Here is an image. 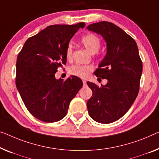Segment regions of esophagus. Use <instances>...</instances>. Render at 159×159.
<instances>
[{
	"label": "esophagus",
	"instance_id": "1",
	"mask_svg": "<svg viewBox=\"0 0 159 159\" xmlns=\"http://www.w3.org/2000/svg\"><path fill=\"white\" fill-rule=\"evenodd\" d=\"M83 84H84V86H86V80H83Z\"/></svg>",
	"mask_w": 159,
	"mask_h": 159
}]
</instances>
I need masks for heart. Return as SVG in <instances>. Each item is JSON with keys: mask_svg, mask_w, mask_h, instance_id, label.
<instances>
[{"mask_svg": "<svg viewBox=\"0 0 159 159\" xmlns=\"http://www.w3.org/2000/svg\"><path fill=\"white\" fill-rule=\"evenodd\" d=\"M80 42L84 45L90 53H96L99 51L101 48V41L100 38L96 34H88L84 36H83L80 39ZM73 53V46L71 44H68L66 50V56L68 59H70L72 56ZM93 70V67L91 66H83L79 64H75L72 66L70 68L69 72L70 74L75 76L86 79L90 73Z\"/></svg>", "mask_w": 159, "mask_h": 159, "instance_id": "heart-1", "label": "heart"}]
</instances>
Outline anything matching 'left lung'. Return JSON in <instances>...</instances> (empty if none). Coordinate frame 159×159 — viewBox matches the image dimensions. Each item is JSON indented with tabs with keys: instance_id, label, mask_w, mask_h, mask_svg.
<instances>
[{
	"instance_id": "obj_1",
	"label": "left lung",
	"mask_w": 159,
	"mask_h": 159,
	"mask_svg": "<svg viewBox=\"0 0 159 159\" xmlns=\"http://www.w3.org/2000/svg\"><path fill=\"white\" fill-rule=\"evenodd\" d=\"M87 29L102 35L106 42L107 53L94 74L108 80L101 87L87 82L93 92L88 111L96 122L110 124L121 118L136 100L143 65L136 41L116 25L101 21Z\"/></svg>"
}]
</instances>
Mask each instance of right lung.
Instances as JSON below:
<instances>
[{"mask_svg": "<svg viewBox=\"0 0 159 159\" xmlns=\"http://www.w3.org/2000/svg\"><path fill=\"white\" fill-rule=\"evenodd\" d=\"M84 23L52 25L30 37L18 53L16 84L28 111L43 122H56L67 114L70 102L83 86L79 78H55L66 63V50Z\"/></svg>", "mask_w": 159, "mask_h": 159, "instance_id": "add662e5", "label": "right lung"}]
</instances>
